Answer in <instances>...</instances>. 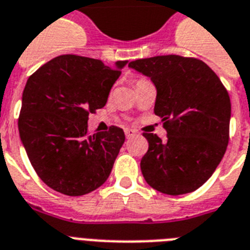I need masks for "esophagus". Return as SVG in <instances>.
Wrapping results in <instances>:
<instances>
[{
	"label": "esophagus",
	"instance_id": "34e87169",
	"mask_svg": "<svg viewBox=\"0 0 250 250\" xmlns=\"http://www.w3.org/2000/svg\"><path fill=\"white\" fill-rule=\"evenodd\" d=\"M125 137H127V139H131V137L136 136V131H135V129L125 128Z\"/></svg>",
	"mask_w": 250,
	"mask_h": 250
}]
</instances>
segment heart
Segmentation results:
<instances>
[{"label": "heart", "instance_id": "obj_1", "mask_svg": "<svg viewBox=\"0 0 250 250\" xmlns=\"http://www.w3.org/2000/svg\"><path fill=\"white\" fill-rule=\"evenodd\" d=\"M139 81H141V79H139ZM139 81H137V82H139Z\"/></svg>", "mask_w": 250, "mask_h": 250}]
</instances>
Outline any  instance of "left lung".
I'll return each mask as SVG.
<instances>
[{"label": "left lung", "instance_id": "obj_1", "mask_svg": "<svg viewBox=\"0 0 250 250\" xmlns=\"http://www.w3.org/2000/svg\"><path fill=\"white\" fill-rule=\"evenodd\" d=\"M128 66L157 87L154 113L167 139L143 136L149 149L141 159L145 181L167 195L195 191L216 171L230 136L231 103L226 87L196 58L163 55L133 60Z\"/></svg>", "mask_w": 250, "mask_h": 250}]
</instances>
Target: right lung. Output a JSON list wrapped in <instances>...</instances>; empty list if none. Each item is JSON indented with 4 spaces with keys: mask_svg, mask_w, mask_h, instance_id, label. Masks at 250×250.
Listing matches in <instances>:
<instances>
[{
    "mask_svg": "<svg viewBox=\"0 0 250 250\" xmlns=\"http://www.w3.org/2000/svg\"><path fill=\"white\" fill-rule=\"evenodd\" d=\"M125 60L117 66L79 55H60L28 78L20 109L19 133L38 177L64 195L96 190L111 172L125 132L110 125L88 131V115L104 107Z\"/></svg>",
    "mask_w": 250,
    "mask_h": 250,
    "instance_id": "obj_1",
    "label": "right lung"
}]
</instances>
